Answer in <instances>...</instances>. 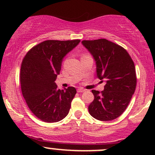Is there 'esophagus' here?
Instances as JSON below:
<instances>
[{"label":"esophagus","instance_id":"obj_1","mask_svg":"<svg viewBox=\"0 0 155 155\" xmlns=\"http://www.w3.org/2000/svg\"><path fill=\"white\" fill-rule=\"evenodd\" d=\"M85 91V90L84 89H83V88H79L77 90V92H84Z\"/></svg>","mask_w":155,"mask_h":155}]
</instances>
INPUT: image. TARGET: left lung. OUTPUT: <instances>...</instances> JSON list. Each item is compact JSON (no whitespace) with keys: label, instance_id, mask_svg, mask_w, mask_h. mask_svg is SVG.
Here are the masks:
<instances>
[{"label":"left lung","instance_id":"8db88e82","mask_svg":"<svg viewBox=\"0 0 155 155\" xmlns=\"http://www.w3.org/2000/svg\"><path fill=\"white\" fill-rule=\"evenodd\" d=\"M81 43L93 56L97 78L106 81L103 91L92 90L94 100L89 112L96 120H115L125 111L136 90L134 63L123 47L106 39Z\"/></svg>","mask_w":155,"mask_h":155}]
</instances>
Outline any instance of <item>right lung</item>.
Listing matches in <instances>:
<instances>
[{
    "instance_id": "1",
    "label": "right lung",
    "mask_w": 155,
    "mask_h": 155,
    "mask_svg": "<svg viewBox=\"0 0 155 155\" xmlns=\"http://www.w3.org/2000/svg\"><path fill=\"white\" fill-rule=\"evenodd\" d=\"M80 40H47L28 51L20 70L22 93L28 108L39 120L59 122L68 114L76 89H58L55 84L64 57Z\"/></svg>"
}]
</instances>
